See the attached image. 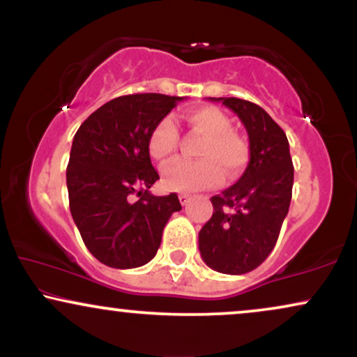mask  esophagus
Masks as SVG:
<instances>
[{"label": "esophagus", "instance_id": "34e87169", "mask_svg": "<svg viewBox=\"0 0 357 357\" xmlns=\"http://www.w3.org/2000/svg\"><path fill=\"white\" fill-rule=\"evenodd\" d=\"M190 198H192V197H190V195H187V193H180V195H178L180 203H182L183 206H187L188 202H190Z\"/></svg>", "mask_w": 357, "mask_h": 357}]
</instances>
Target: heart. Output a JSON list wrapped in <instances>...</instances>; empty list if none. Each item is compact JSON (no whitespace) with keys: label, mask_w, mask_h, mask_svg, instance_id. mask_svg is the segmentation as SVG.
I'll use <instances>...</instances> for the list:
<instances>
[{"label":"heart","mask_w":357,"mask_h":357,"mask_svg":"<svg viewBox=\"0 0 357 357\" xmlns=\"http://www.w3.org/2000/svg\"><path fill=\"white\" fill-rule=\"evenodd\" d=\"M190 128L203 135L197 148L198 160H175L162 170L165 188L195 192L213 187L222 180L236 178L250 160V146L241 133L232 130V121L216 107H198L185 115ZM178 148V130L172 119H162L151 130L148 151L151 158L167 162Z\"/></svg>","instance_id":"1"}]
</instances>
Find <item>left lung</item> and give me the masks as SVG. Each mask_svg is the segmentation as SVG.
I'll list each match as a JSON object with an SVG mask.
<instances>
[{
	"label": "left lung",
	"mask_w": 357,
	"mask_h": 357,
	"mask_svg": "<svg viewBox=\"0 0 357 357\" xmlns=\"http://www.w3.org/2000/svg\"><path fill=\"white\" fill-rule=\"evenodd\" d=\"M247 128L250 160L238 182L214 195L213 216L199 231L204 263L226 275L260 266L276 245L289 211L294 165L280 125L253 102L219 97Z\"/></svg>",
	"instance_id": "8db88e82"
}]
</instances>
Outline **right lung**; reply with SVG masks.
Returning <instances> with one entry per match:
<instances>
[{"instance_id": "obj_1", "label": "right lung", "mask_w": 357, "mask_h": 357, "mask_svg": "<svg viewBox=\"0 0 357 357\" xmlns=\"http://www.w3.org/2000/svg\"><path fill=\"white\" fill-rule=\"evenodd\" d=\"M180 100L116 97L76 131L66 167L71 216L87 250L107 266L128 270L153 260L169 218L182 209L177 193H149L159 174L148 151L151 130Z\"/></svg>"}]
</instances>
